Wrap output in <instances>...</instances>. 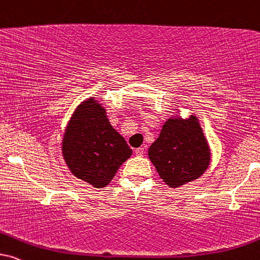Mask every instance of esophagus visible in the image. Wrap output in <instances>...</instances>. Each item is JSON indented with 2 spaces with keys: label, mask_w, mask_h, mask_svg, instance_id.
Listing matches in <instances>:
<instances>
[{
  "label": "esophagus",
  "mask_w": 260,
  "mask_h": 260,
  "mask_svg": "<svg viewBox=\"0 0 260 260\" xmlns=\"http://www.w3.org/2000/svg\"><path fill=\"white\" fill-rule=\"evenodd\" d=\"M144 151H146V149H144L143 147H140V148H137V149H135V154H136L137 156H142V155L144 154Z\"/></svg>",
  "instance_id": "1"
}]
</instances>
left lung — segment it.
Returning <instances> with one entry per match:
<instances>
[{
    "label": "left lung",
    "mask_w": 260,
    "mask_h": 260,
    "mask_svg": "<svg viewBox=\"0 0 260 260\" xmlns=\"http://www.w3.org/2000/svg\"><path fill=\"white\" fill-rule=\"evenodd\" d=\"M148 155L168 186L179 187L197 179L210 162V151L196 117L168 119Z\"/></svg>",
    "instance_id": "obj_1"
}]
</instances>
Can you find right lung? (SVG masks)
Masks as SVG:
<instances>
[{
    "label": "right lung",
    "mask_w": 260,
    "mask_h": 260,
    "mask_svg": "<svg viewBox=\"0 0 260 260\" xmlns=\"http://www.w3.org/2000/svg\"><path fill=\"white\" fill-rule=\"evenodd\" d=\"M62 151L73 174L94 187H105L133 154L93 98L81 104L70 119Z\"/></svg>",
    "instance_id": "add662e5"
}]
</instances>
